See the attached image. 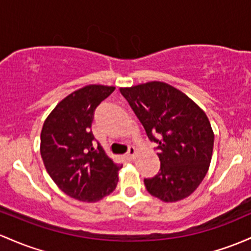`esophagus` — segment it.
Masks as SVG:
<instances>
[{
  "label": "esophagus",
  "instance_id": "obj_1",
  "mask_svg": "<svg viewBox=\"0 0 251 251\" xmlns=\"http://www.w3.org/2000/svg\"><path fill=\"white\" fill-rule=\"evenodd\" d=\"M126 157H127V158L130 159V161H133L134 157H136V149H134V147L128 148L127 155H126Z\"/></svg>",
  "mask_w": 251,
  "mask_h": 251
}]
</instances>
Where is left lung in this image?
I'll return each mask as SVG.
<instances>
[{"instance_id":"1","label":"left lung","mask_w":251,"mask_h":251,"mask_svg":"<svg viewBox=\"0 0 251 251\" xmlns=\"http://www.w3.org/2000/svg\"><path fill=\"white\" fill-rule=\"evenodd\" d=\"M148 138L158 144V174L144 178L148 192L164 202L189 197L201 183L213 151L214 134L206 113L164 82L120 88Z\"/></svg>"}]
</instances>
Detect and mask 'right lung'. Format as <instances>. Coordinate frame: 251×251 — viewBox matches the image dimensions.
<instances>
[{
	"label": "right lung",
	"mask_w": 251,
	"mask_h": 251,
	"mask_svg": "<svg viewBox=\"0 0 251 251\" xmlns=\"http://www.w3.org/2000/svg\"><path fill=\"white\" fill-rule=\"evenodd\" d=\"M114 87L85 85L63 99L50 113L40 134V153L53 182L69 197L95 202L114 191L117 164L98 144L94 147V112Z\"/></svg>",
	"instance_id": "obj_1"
}]
</instances>
